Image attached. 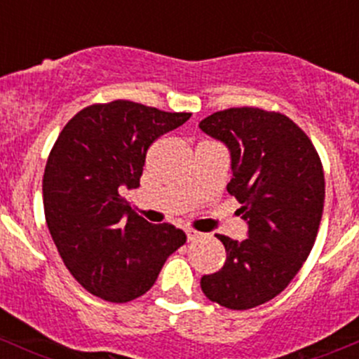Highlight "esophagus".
<instances>
[{"instance_id":"1","label":"esophagus","mask_w":359,"mask_h":359,"mask_svg":"<svg viewBox=\"0 0 359 359\" xmlns=\"http://www.w3.org/2000/svg\"><path fill=\"white\" fill-rule=\"evenodd\" d=\"M186 234H187V240L189 241H196L203 238V233H200V231H196V229H191V227H187Z\"/></svg>"}]
</instances>
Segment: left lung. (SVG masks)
Masks as SVG:
<instances>
[{
  "mask_svg": "<svg viewBox=\"0 0 359 359\" xmlns=\"http://www.w3.org/2000/svg\"><path fill=\"white\" fill-rule=\"evenodd\" d=\"M200 128L229 149L227 191L248 224L243 241L217 234L227 259L201 278V290L227 309H252L283 292L311 253L323 215V166L309 137L280 112L231 107Z\"/></svg>",
  "mask_w": 359,
  "mask_h": 359,
  "instance_id": "left-lung-1",
  "label": "left lung"
}]
</instances>
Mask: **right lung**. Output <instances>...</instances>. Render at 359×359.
<instances>
[{"mask_svg": "<svg viewBox=\"0 0 359 359\" xmlns=\"http://www.w3.org/2000/svg\"><path fill=\"white\" fill-rule=\"evenodd\" d=\"M189 118L130 100L93 104L53 144L43 175L46 226L69 273L93 295L118 304L144 295L186 243L182 229L137 215L121 191L139 187L151 144Z\"/></svg>", "mask_w": 359, "mask_h": 359, "instance_id": "right-lung-1", "label": "right lung"}]
</instances>
